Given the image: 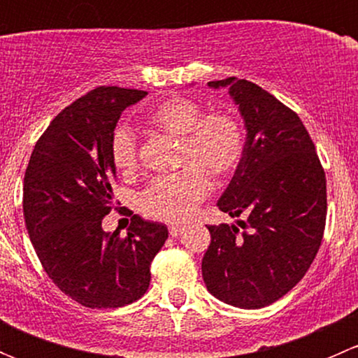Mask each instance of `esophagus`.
I'll use <instances>...</instances> for the list:
<instances>
[{"instance_id": "obj_1", "label": "esophagus", "mask_w": 358, "mask_h": 358, "mask_svg": "<svg viewBox=\"0 0 358 358\" xmlns=\"http://www.w3.org/2000/svg\"><path fill=\"white\" fill-rule=\"evenodd\" d=\"M182 232H183L182 225H169V236L171 237H178Z\"/></svg>"}]
</instances>
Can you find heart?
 <instances>
[{"mask_svg": "<svg viewBox=\"0 0 358 358\" xmlns=\"http://www.w3.org/2000/svg\"><path fill=\"white\" fill-rule=\"evenodd\" d=\"M150 128L180 140L178 162L185 168L171 176H161L140 194L145 215L169 223H182L197 211L209 192V180L227 178L236 171L244 152L241 122L230 112L202 114L201 106L176 96L161 102L147 117ZM110 156L124 175L138 168V149L129 128H117L110 140Z\"/></svg>", "mask_w": 358, "mask_h": 358, "instance_id": "b5f03b06", "label": "heart"}]
</instances>
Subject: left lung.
<instances>
[{"instance_id": "1", "label": "left lung", "mask_w": 358, "mask_h": 358, "mask_svg": "<svg viewBox=\"0 0 358 358\" xmlns=\"http://www.w3.org/2000/svg\"><path fill=\"white\" fill-rule=\"evenodd\" d=\"M208 86L229 90L246 142L216 204L240 227H208L211 244L202 258V279L227 305L263 308L303 279L319 251L327 213L326 173L301 119L275 96L246 79Z\"/></svg>"}]
</instances>
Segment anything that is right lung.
<instances>
[{"instance_id":"add662e5","label":"right lung","mask_w":358,"mask_h":358,"mask_svg":"<svg viewBox=\"0 0 358 358\" xmlns=\"http://www.w3.org/2000/svg\"><path fill=\"white\" fill-rule=\"evenodd\" d=\"M147 92L100 86L66 107L34 145L24 176V218L50 279L88 308L145 294L166 225L133 215L126 237L103 232L115 166L110 140L122 110Z\"/></svg>"}]
</instances>
